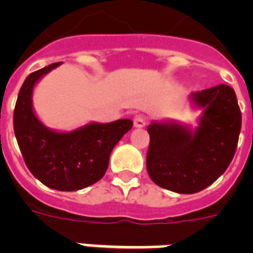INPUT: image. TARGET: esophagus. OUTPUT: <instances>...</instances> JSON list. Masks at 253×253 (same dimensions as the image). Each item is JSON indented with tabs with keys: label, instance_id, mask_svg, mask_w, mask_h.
<instances>
[{
	"label": "esophagus",
	"instance_id": "esophagus-1",
	"mask_svg": "<svg viewBox=\"0 0 253 253\" xmlns=\"http://www.w3.org/2000/svg\"><path fill=\"white\" fill-rule=\"evenodd\" d=\"M146 126V118H144V115L138 114L134 117V127L136 128H142V127Z\"/></svg>",
	"mask_w": 253,
	"mask_h": 253
}]
</instances>
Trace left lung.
Returning <instances> with one entry per match:
<instances>
[{"mask_svg": "<svg viewBox=\"0 0 253 253\" xmlns=\"http://www.w3.org/2000/svg\"><path fill=\"white\" fill-rule=\"evenodd\" d=\"M190 106L201 110L198 126L152 121L147 172L155 184L181 194L208 188L224 173L235 155L242 113L234 89L220 84L192 93Z\"/></svg>", "mask_w": 253, "mask_h": 253, "instance_id": "obj_1", "label": "left lung"}]
</instances>
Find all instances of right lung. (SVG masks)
<instances>
[{
	"instance_id": "add662e5",
	"label": "right lung",
	"mask_w": 253,
	"mask_h": 253,
	"mask_svg": "<svg viewBox=\"0 0 253 253\" xmlns=\"http://www.w3.org/2000/svg\"><path fill=\"white\" fill-rule=\"evenodd\" d=\"M63 63L27 76L14 110V132L25 163L42 184L60 192H76L103 177L115 144L131 130V119L90 122L72 131L52 130L42 122L33 106L35 85Z\"/></svg>"
}]
</instances>
